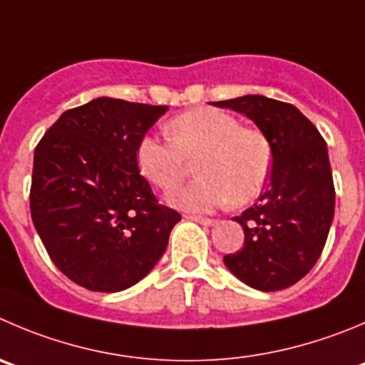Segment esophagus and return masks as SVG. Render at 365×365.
Here are the masks:
<instances>
[{
    "mask_svg": "<svg viewBox=\"0 0 365 365\" xmlns=\"http://www.w3.org/2000/svg\"><path fill=\"white\" fill-rule=\"evenodd\" d=\"M185 218H188V220H193V222H199V224L206 225V227H210V225L215 224V220H211V218L197 217V215H185Z\"/></svg>",
    "mask_w": 365,
    "mask_h": 365,
    "instance_id": "1",
    "label": "esophagus"
}]
</instances>
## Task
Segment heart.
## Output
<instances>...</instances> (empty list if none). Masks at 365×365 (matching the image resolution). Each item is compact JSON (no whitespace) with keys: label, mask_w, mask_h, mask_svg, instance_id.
<instances>
[{"label":"heart","mask_w":365,"mask_h":365,"mask_svg":"<svg viewBox=\"0 0 365 365\" xmlns=\"http://www.w3.org/2000/svg\"><path fill=\"white\" fill-rule=\"evenodd\" d=\"M170 140L143 136L138 141L140 172L158 188L170 192L195 166L199 180L170 195L188 211H211L231 200L251 202L265 188L272 170V148L258 128L242 127L231 114L210 107L186 110L166 125Z\"/></svg>","instance_id":"heart-1"}]
</instances>
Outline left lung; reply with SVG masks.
<instances>
[{"instance_id":"left-lung-1","label":"left lung","mask_w":365,"mask_h":365,"mask_svg":"<svg viewBox=\"0 0 365 365\" xmlns=\"http://www.w3.org/2000/svg\"><path fill=\"white\" fill-rule=\"evenodd\" d=\"M245 114L272 148V172L259 200L235 217L244 247L224 256L229 270L262 292L292 287L324 249L335 213V188L326 141L292 103L259 95L213 102Z\"/></svg>"}]
</instances>
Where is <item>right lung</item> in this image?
<instances>
[{
    "label": "right lung",
    "mask_w": 365,
    "mask_h": 365,
    "mask_svg": "<svg viewBox=\"0 0 365 365\" xmlns=\"http://www.w3.org/2000/svg\"><path fill=\"white\" fill-rule=\"evenodd\" d=\"M166 110L102 96L61 114L36 147L30 213L73 283L120 292L166 251L180 215L158 202L136 163L138 141Z\"/></svg>",
    "instance_id": "right-lung-1"
}]
</instances>
